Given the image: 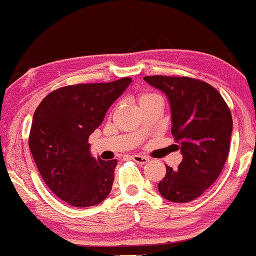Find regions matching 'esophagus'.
Here are the masks:
<instances>
[{
	"mask_svg": "<svg viewBox=\"0 0 256 256\" xmlns=\"http://www.w3.org/2000/svg\"><path fill=\"white\" fill-rule=\"evenodd\" d=\"M132 158L135 162H138V164H147V162L149 161L148 158L142 156V155H132Z\"/></svg>",
	"mask_w": 256,
	"mask_h": 256,
	"instance_id": "obj_1",
	"label": "esophagus"
}]
</instances>
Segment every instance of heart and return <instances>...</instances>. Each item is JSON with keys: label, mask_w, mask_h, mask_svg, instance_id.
Segmentation results:
<instances>
[{"label": "heart", "mask_w": 256, "mask_h": 256, "mask_svg": "<svg viewBox=\"0 0 256 256\" xmlns=\"http://www.w3.org/2000/svg\"><path fill=\"white\" fill-rule=\"evenodd\" d=\"M154 98H158L156 94H154V92H142L138 94V106H142L146 102L150 101Z\"/></svg>", "instance_id": "1"}]
</instances>
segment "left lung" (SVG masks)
Wrapping results in <instances>:
<instances>
[{"label": "left lung", "mask_w": 256, "mask_h": 256, "mask_svg": "<svg viewBox=\"0 0 256 256\" xmlns=\"http://www.w3.org/2000/svg\"><path fill=\"white\" fill-rule=\"evenodd\" d=\"M167 95L172 134L180 146L178 170L166 166L158 188L166 200L193 201L216 181L227 160L233 120L227 104L214 87L186 76H144Z\"/></svg>", "instance_id": "8db88e82"}]
</instances>
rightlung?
<instances>
[{"instance_id": "right-lung-1", "label": "right lung", "mask_w": 256, "mask_h": 256, "mask_svg": "<svg viewBox=\"0 0 256 256\" xmlns=\"http://www.w3.org/2000/svg\"><path fill=\"white\" fill-rule=\"evenodd\" d=\"M130 82L124 78L67 86L36 108L29 134L32 155L49 189L72 207L96 206L110 193L118 160L92 158L88 138Z\"/></svg>"}]
</instances>
